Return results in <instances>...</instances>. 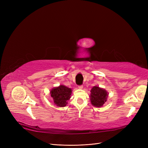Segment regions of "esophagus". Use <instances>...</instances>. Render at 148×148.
Instances as JSON below:
<instances>
[{
    "instance_id": "obj_1",
    "label": "esophagus",
    "mask_w": 148,
    "mask_h": 148,
    "mask_svg": "<svg viewBox=\"0 0 148 148\" xmlns=\"http://www.w3.org/2000/svg\"><path fill=\"white\" fill-rule=\"evenodd\" d=\"M78 88H79V89H83V85H80V86H78Z\"/></svg>"
}]
</instances>
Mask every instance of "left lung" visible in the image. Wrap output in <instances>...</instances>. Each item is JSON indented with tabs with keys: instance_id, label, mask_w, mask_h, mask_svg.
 Instances as JSON below:
<instances>
[{
	"instance_id": "obj_1",
	"label": "left lung",
	"mask_w": 148,
	"mask_h": 148,
	"mask_svg": "<svg viewBox=\"0 0 148 148\" xmlns=\"http://www.w3.org/2000/svg\"><path fill=\"white\" fill-rule=\"evenodd\" d=\"M90 100L92 106L100 107L104 104L108 97V92L104 89L99 86H94L92 88L90 94Z\"/></svg>"
}]
</instances>
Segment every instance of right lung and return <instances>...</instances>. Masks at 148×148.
<instances>
[{"label": "right lung", "mask_w": 148, "mask_h": 148, "mask_svg": "<svg viewBox=\"0 0 148 148\" xmlns=\"http://www.w3.org/2000/svg\"><path fill=\"white\" fill-rule=\"evenodd\" d=\"M71 89L64 85L51 89V96L53 100V103L58 107H65L67 104V101L70 99L71 95Z\"/></svg>", "instance_id": "1"}]
</instances>
